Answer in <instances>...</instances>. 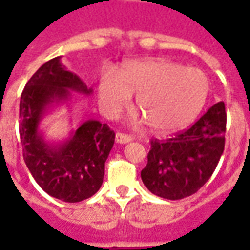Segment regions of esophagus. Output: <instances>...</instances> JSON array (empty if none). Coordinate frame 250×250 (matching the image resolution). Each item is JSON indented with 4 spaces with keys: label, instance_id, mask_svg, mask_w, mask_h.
I'll use <instances>...</instances> for the list:
<instances>
[{
    "label": "esophagus",
    "instance_id": "1",
    "mask_svg": "<svg viewBox=\"0 0 250 250\" xmlns=\"http://www.w3.org/2000/svg\"><path fill=\"white\" fill-rule=\"evenodd\" d=\"M115 141L116 143H128V142L132 141V136L127 135V134H122V132H118L115 135Z\"/></svg>",
    "mask_w": 250,
    "mask_h": 250
}]
</instances>
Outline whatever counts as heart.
Wrapping results in <instances>:
<instances>
[{
  "label": "heart",
  "instance_id": "b5f03b06",
  "mask_svg": "<svg viewBox=\"0 0 250 250\" xmlns=\"http://www.w3.org/2000/svg\"><path fill=\"white\" fill-rule=\"evenodd\" d=\"M209 79L197 68L168 60H143L125 65L120 73L107 69L98 84L99 105L115 118L127 109L136 95V105L157 134L182 130L204 109Z\"/></svg>",
  "mask_w": 250,
  "mask_h": 250
}]
</instances>
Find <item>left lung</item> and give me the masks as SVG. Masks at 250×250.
<instances>
[{"instance_id": "obj_1", "label": "left lung", "mask_w": 250, "mask_h": 250, "mask_svg": "<svg viewBox=\"0 0 250 250\" xmlns=\"http://www.w3.org/2000/svg\"><path fill=\"white\" fill-rule=\"evenodd\" d=\"M224 102L210 107L188 130L166 141L152 139L143 184L165 199H182L197 193L214 173L225 147Z\"/></svg>"}]
</instances>
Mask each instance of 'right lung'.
Returning a JSON list of instances; mask_svg holds the SVG:
<instances>
[{"label": "right lung", "mask_w": 250, "mask_h": 250, "mask_svg": "<svg viewBox=\"0 0 250 250\" xmlns=\"http://www.w3.org/2000/svg\"><path fill=\"white\" fill-rule=\"evenodd\" d=\"M60 59L46 62L26 83L20 100V138L24 161L36 182L51 197L73 204L92 197L103 184L115 132L99 120H87L62 143L44 139L40 122L48 109L68 102L71 91L92 93Z\"/></svg>", "instance_id": "add662e5"}]
</instances>
